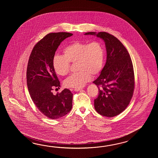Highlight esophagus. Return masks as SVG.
Listing matches in <instances>:
<instances>
[{"label": "esophagus", "mask_w": 158, "mask_h": 158, "mask_svg": "<svg viewBox=\"0 0 158 158\" xmlns=\"http://www.w3.org/2000/svg\"><path fill=\"white\" fill-rule=\"evenodd\" d=\"M81 90H82L81 88H75V89H74V90L75 91H80Z\"/></svg>", "instance_id": "1"}]
</instances>
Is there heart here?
Wrapping results in <instances>:
<instances>
[{"mask_svg":"<svg viewBox=\"0 0 158 158\" xmlns=\"http://www.w3.org/2000/svg\"><path fill=\"white\" fill-rule=\"evenodd\" d=\"M63 56L55 55L52 59V67L56 74L65 76L69 72L70 63H76L78 72L64 81L65 86L81 88L102 71L104 60L103 44L94 41L88 44L76 41L65 47Z\"/></svg>","mask_w":158,"mask_h":158,"instance_id":"b5f03b06","label":"heart"}]
</instances>
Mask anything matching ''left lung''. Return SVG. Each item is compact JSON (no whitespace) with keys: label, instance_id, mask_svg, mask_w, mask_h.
I'll return each instance as SVG.
<instances>
[{"label":"left lung","instance_id":"obj_1","mask_svg":"<svg viewBox=\"0 0 158 158\" xmlns=\"http://www.w3.org/2000/svg\"><path fill=\"white\" fill-rule=\"evenodd\" d=\"M85 35L102 38L107 51L106 63L93 82L99 89L98 98L94 99L95 109L106 117L117 116L128 107L133 95L135 82L131 56L121 42L112 34L103 31L87 32Z\"/></svg>","mask_w":158,"mask_h":158}]
</instances>
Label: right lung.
Instances as JSON below:
<instances>
[{
	"instance_id": "right-lung-1",
	"label": "right lung",
	"mask_w": 158,
	"mask_h": 158,
	"mask_svg": "<svg viewBox=\"0 0 158 158\" xmlns=\"http://www.w3.org/2000/svg\"><path fill=\"white\" fill-rule=\"evenodd\" d=\"M73 34L66 32L48 34L34 46L30 54L27 71V86L34 103L46 117L59 118L72 108L73 94L65 89L54 95L52 90L60 87L52 67V59L62 41Z\"/></svg>"
}]
</instances>
